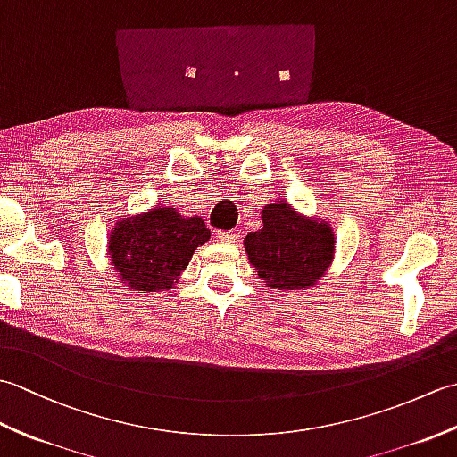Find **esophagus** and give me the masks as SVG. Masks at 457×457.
I'll return each instance as SVG.
<instances>
[{
    "label": "esophagus",
    "instance_id": "34e87169",
    "mask_svg": "<svg viewBox=\"0 0 457 457\" xmlns=\"http://www.w3.org/2000/svg\"><path fill=\"white\" fill-rule=\"evenodd\" d=\"M220 241H228V244H237L241 239V229H231V231H218L216 236Z\"/></svg>",
    "mask_w": 457,
    "mask_h": 457
}]
</instances>
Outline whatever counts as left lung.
Returning <instances> with one entry per match:
<instances>
[{
    "label": "left lung",
    "instance_id": "left-lung-1",
    "mask_svg": "<svg viewBox=\"0 0 457 457\" xmlns=\"http://www.w3.org/2000/svg\"><path fill=\"white\" fill-rule=\"evenodd\" d=\"M263 228L247 234L244 245L259 278L277 290H306L324 277L334 259V229L310 220L278 200L261 212Z\"/></svg>",
    "mask_w": 457,
    "mask_h": 457
}]
</instances>
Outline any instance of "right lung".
<instances>
[{"label": "right lung", "mask_w": 457, "mask_h": 457, "mask_svg": "<svg viewBox=\"0 0 457 457\" xmlns=\"http://www.w3.org/2000/svg\"><path fill=\"white\" fill-rule=\"evenodd\" d=\"M210 229L200 216H180L157 206L121 218L108 239V255L118 278L133 290L161 293L179 283L194 249L206 244Z\"/></svg>", "instance_id": "1"}]
</instances>
